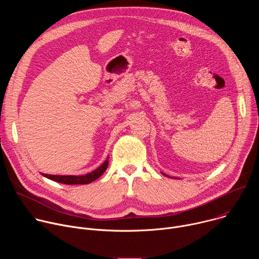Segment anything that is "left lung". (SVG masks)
<instances>
[{"instance_id":"8db88e82","label":"left lung","mask_w":259,"mask_h":259,"mask_svg":"<svg viewBox=\"0 0 259 259\" xmlns=\"http://www.w3.org/2000/svg\"><path fill=\"white\" fill-rule=\"evenodd\" d=\"M163 174H164V173H163ZM164 175H165V174H164ZM166 176H167V175H166Z\"/></svg>"}]
</instances>
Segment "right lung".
Returning a JSON list of instances; mask_svg holds the SVG:
<instances>
[{"label": "right lung", "instance_id": "1", "mask_svg": "<svg viewBox=\"0 0 259 259\" xmlns=\"http://www.w3.org/2000/svg\"><path fill=\"white\" fill-rule=\"evenodd\" d=\"M108 158H106V160L104 161V163L99 166L97 169H95L94 171H92L91 173H88L86 175H81V176H73V175H51V174H43V176L59 182V183H64V184H88L92 181H94L95 179L99 178L103 172L106 170L107 166H108Z\"/></svg>", "mask_w": 259, "mask_h": 259}]
</instances>
